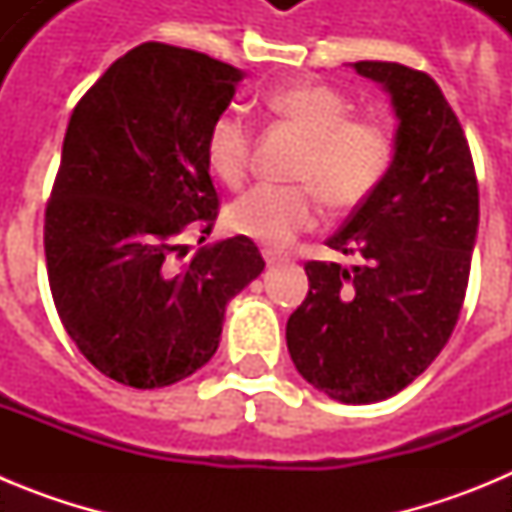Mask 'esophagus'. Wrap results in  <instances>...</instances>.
Returning a JSON list of instances; mask_svg holds the SVG:
<instances>
[{
    "label": "esophagus",
    "mask_w": 512,
    "mask_h": 512,
    "mask_svg": "<svg viewBox=\"0 0 512 512\" xmlns=\"http://www.w3.org/2000/svg\"><path fill=\"white\" fill-rule=\"evenodd\" d=\"M264 259H266V264H269V266H277V264H284V261H289L284 253L271 251V248H264Z\"/></svg>",
    "instance_id": "esophagus-1"
}]
</instances>
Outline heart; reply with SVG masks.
<instances>
[{
	"mask_svg": "<svg viewBox=\"0 0 512 512\" xmlns=\"http://www.w3.org/2000/svg\"><path fill=\"white\" fill-rule=\"evenodd\" d=\"M266 110L305 135L295 176L300 184H256L225 210L233 233L284 248L320 220V197L336 210L369 200L395 156L390 125L351 115V99L328 84L302 81L271 89ZM207 161L220 182L243 184L251 166L253 128L243 107H228L207 130Z\"/></svg>",
	"mask_w": 512,
	"mask_h": 512,
	"instance_id": "obj_1",
	"label": "heart"
}]
</instances>
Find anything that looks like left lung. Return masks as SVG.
<instances>
[{
  "label": "left lung",
  "mask_w": 512,
  "mask_h": 512,
  "mask_svg": "<svg viewBox=\"0 0 512 512\" xmlns=\"http://www.w3.org/2000/svg\"><path fill=\"white\" fill-rule=\"evenodd\" d=\"M356 74L390 92L400 120L382 184L328 246L359 266L307 261L310 292L287 320L297 372L348 405L405 390L454 333L467 295L479 189L467 135L436 81L390 61Z\"/></svg>",
  "instance_id": "1"
}]
</instances>
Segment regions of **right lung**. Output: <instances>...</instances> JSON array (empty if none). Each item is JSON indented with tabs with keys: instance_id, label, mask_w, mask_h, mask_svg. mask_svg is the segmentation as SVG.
<instances>
[{
	"instance_id": "add662e5",
	"label": "right lung",
	"mask_w": 512,
	"mask_h": 512,
	"mask_svg": "<svg viewBox=\"0 0 512 512\" xmlns=\"http://www.w3.org/2000/svg\"><path fill=\"white\" fill-rule=\"evenodd\" d=\"M243 79L230 63L166 43L117 58L66 128L45 207L58 318L104 377L166 387L212 359L225 305L264 271L246 235L187 256L212 233L207 130Z\"/></svg>"
}]
</instances>
